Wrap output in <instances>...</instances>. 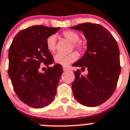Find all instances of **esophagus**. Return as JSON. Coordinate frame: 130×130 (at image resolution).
I'll use <instances>...</instances> for the list:
<instances>
[{
    "label": "esophagus",
    "instance_id": "obj_1",
    "mask_svg": "<svg viewBox=\"0 0 130 130\" xmlns=\"http://www.w3.org/2000/svg\"><path fill=\"white\" fill-rule=\"evenodd\" d=\"M63 71H68V70H69V69L63 67Z\"/></svg>",
    "mask_w": 130,
    "mask_h": 130
}]
</instances>
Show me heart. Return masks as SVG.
I'll return each instance as SVG.
<instances>
[{"label":"heart","mask_w":130,"mask_h":130,"mask_svg":"<svg viewBox=\"0 0 130 130\" xmlns=\"http://www.w3.org/2000/svg\"><path fill=\"white\" fill-rule=\"evenodd\" d=\"M63 36L65 39L73 43V47L75 49L77 50L79 52L83 51V45L80 43H77L80 39V36L78 33L73 31H66L63 32ZM56 42L57 38L55 35H51L47 38L46 40V46L48 51L50 52H55L56 48ZM54 58L56 63L63 66H67L77 60V55L75 52H72L68 55L58 53L55 55Z\"/></svg>","instance_id":"heart-1"}]
</instances>
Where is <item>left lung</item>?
Returning a JSON list of instances; mask_svg holds the SVG:
<instances>
[{
  "label": "left lung",
  "instance_id": "left-lung-1",
  "mask_svg": "<svg viewBox=\"0 0 130 130\" xmlns=\"http://www.w3.org/2000/svg\"><path fill=\"white\" fill-rule=\"evenodd\" d=\"M82 31L87 40V50L84 57L73 64L87 68L88 74L73 72L72 91L76 100L84 106L95 107L103 104L112 95L121 72L120 50L117 41L100 24L83 23L70 27Z\"/></svg>",
  "mask_w": 130,
  "mask_h": 130
}]
</instances>
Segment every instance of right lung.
<instances>
[{"label": "right lung", "instance_id": "right-lung-1", "mask_svg": "<svg viewBox=\"0 0 130 130\" xmlns=\"http://www.w3.org/2000/svg\"><path fill=\"white\" fill-rule=\"evenodd\" d=\"M60 29L31 26L19 31L9 48L8 73L13 88L20 100L31 107L42 108L54 99L62 66L55 64L43 73L40 69L41 63H53L46 40Z\"/></svg>", "mask_w": 130, "mask_h": 130}]
</instances>
